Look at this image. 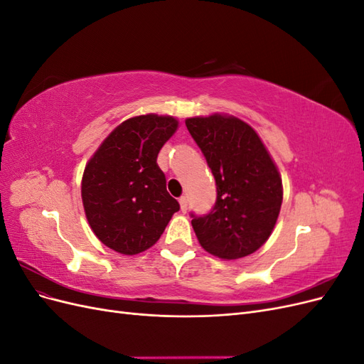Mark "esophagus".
Segmentation results:
<instances>
[{
    "instance_id": "34e87169",
    "label": "esophagus",
    "mask_w": 364,
    "mask_h": 364,
    "mask_svg": "<svg viewBox=\"0 0 364 364\" xmlns=\"http://www.w3.org/2000/svg\"><path fill=\"white\" fill-rule=\"evenodd\" d=\"M179 203H181V211H182V213H186V209H188V199H186V196H182V197H181Z\"/></svg>"
}]
</instances>
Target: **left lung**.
Returning a JSON list of instances; mask_svg holds the SVG:
<instances>
[{"label":"left lung","instance_id":"8db88e82","mask_svg":"<svg viewBox=\"0 0 364 364\" xmlns=\"http://www.w3.org/2000/svg\"><path fill=\"white\" fill-rule=\"evenodd\" d=\"M211 168L217 200L191 225L200 246L222 259L258 250L277 225L282 181L261 138L243 119L214 114L185 119Z\"/></svg>","mask_w":364,"mask_h":364}]
</instances>
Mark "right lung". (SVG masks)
<instances>
[{
    "instance_id": "right-lung-1",
    "label": "right lung",
    "mask_w": 364,
    "mask_h": 364,
    "mask_svg": "<svg viewBox=\"0 0 364 364\" xmlns=\"http://www.w3.org/2000/svg\"><path fill=\"white\" fill-rule=\"evenodd\" d=\"M178 119L147 114L115 127L87 161L82 178L85 214L95 237L123 255L156 243L179 203L168 194L156 159Z\"/></svg>"
}]
</instances>
